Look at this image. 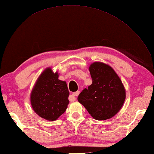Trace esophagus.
<instances>
[{"label":"esophagus","mask_w":154,"mask_h":154,"mask_svg":"<svg viewBox=\"0 0 154 154\" xmlns=\"http://www.w3.org/2000/svg\"><path fill=\"white\" fill-rule=\"evenodd\" d=\"M79 93H80V91H77V92H75V93H73V94H73V96L74 97V98H75L74 100H75V97L79 95Z\"/></svg>","instance_id":"obj_1"}]
</instances>
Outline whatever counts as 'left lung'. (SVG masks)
<instances>
[{"label": "left lung", "mask_w": 154, "mask_h": 154, "mask_svg": "<svg viewBox=\"0 0 154 154\" xmlns=\"http://www.w3.org/2000/svg\"><path fill=\"white\" fill-rule=\"evenodd\" d=\"M89 71L93 83L78 96V101L97 120L109 119L123 106L126 91L113 69L102 62H94Z\"/></svg>", "instance_id": "8db88e82"}]
</instances>
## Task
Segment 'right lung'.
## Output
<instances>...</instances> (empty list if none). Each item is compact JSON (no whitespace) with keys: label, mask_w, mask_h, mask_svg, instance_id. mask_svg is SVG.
I'll use <instances>...</instances> for the list:
<instances>
[{"label":"right lung","mask_w":154,"mask_h":154,"mask_svg":"<svg viewBox=\"0 0 154 154\" xmlns=\"http://www.w3.org/2000/svg\"><path fill=\"white\" fill-rule=\"evenodd\" d=\"M58 77L57 72L54 73L50 67L45 69L31 92L32 109L38 115L47 120H57L65 112L69 103L67 83Z\"/></svg>","instance_id":"right-lung-1"}]
</instances>
